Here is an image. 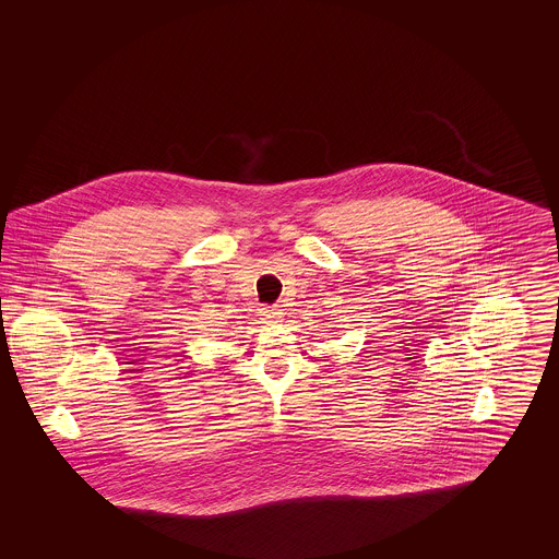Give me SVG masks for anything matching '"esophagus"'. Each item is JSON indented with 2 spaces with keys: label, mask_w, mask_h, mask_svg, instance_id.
Instances as JSON below:
<instances>
[{
  "label": "esophagus",
  "mask_w": 559,
  "mask_h": 559,
  "mask_svg": "<svg viewBox=\"0 0 559 559\" xmlns=\"http://www.w3.org/2000/svg\"><path fill=\"white\" fill-rule=\"evenodd\" d=\"M281 314H283V312H281L278 308H270V310H266L264 317H266L267 322H278Z\"/></svg>",
  "instance_id": "esophagus-1"
}]
</instances>
